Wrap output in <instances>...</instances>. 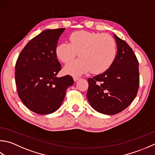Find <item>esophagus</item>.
I'll use <instances>...</instances> for the list:
<instances>
[{
  "instance_id": "obj_1",
  "label": "esophagus",
  "mask_w": 155,
  "mask_h": 155,
  "mask_svg": "<svg viewBox=\"0 0 155 155\" xmlns=\"http://www.w3.org/2000/svg\"><path fill=\"white\" fill-rule=\"evenodd\" d=\"M80 77H76V76H74V81H78V80H80Z\"/></svg>"
}]
</instances>
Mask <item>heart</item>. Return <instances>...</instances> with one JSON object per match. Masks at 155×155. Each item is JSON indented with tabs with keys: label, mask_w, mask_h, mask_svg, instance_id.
<instances>
[{
	"label": "heart",
	"mask_w": 155,
	"mask_h": 155,
	"mask_svg": "<svg viewBox=\"0 0 155 155\" xmlns=\"http://www.w3.org/2000/svg\"><path fill=\"white\" fill-rule=\"evenodd\" d=\"M58 58L65 64H71L78 54L81 59L66 66L65 72L79 75L90 71L93 75L106 72L117 55V45L108 34L80 31L69 37V44L62 43L56 50Z\"/></svg>",
	"instance_id": "heart-1"
}]
</instances>
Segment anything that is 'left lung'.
<instances>
[{
  "instance_id": "left-lung-1",
  "label": "left lung",
  "mask_w": 155,
  "mask_h": 155,
  "mask_svg": "<svg viewBox=\"0 0 155 155\" xmlns=\"http://www.w3.org/2000/svg\"><path fill=\"white\" fill-rule=\"evenodd\" d=\"M117 55L104 73L87 80V97L100 113L114 115L125 110L137 96L139 87L138 61L128 43L114 34Z\"/></svg>"
}]
</instances>
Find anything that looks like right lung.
Listing matches in <instances>:
<instances>
[{"instance_id": "right-lung-1", "label": "right lung", "mask_w": 155, "mask_h": 155, "mask_svg": "<svg viewBox=\"0 0 155 155\" xmlns=\"http://www.w3.org/2000/svg\"><path fill=\"white\" fill-rule=\"evenodd\" d=\"M65 29H47L33 38L16 62L18 95L27 108L39 114L58 110L68 87L74 84L70 75L57 76L61 69L57 58V44Z\"/></svg>"}]
</instances>
